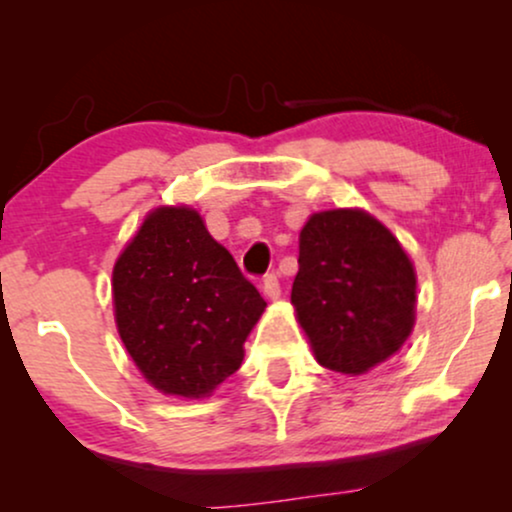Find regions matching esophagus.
I'll return each mask as SVG.
<instances>
[{
	"mask_svg": "<svg viewBox=\"0 0 512 512\" xmlns=\"http://www.w3.org/2000/svg\"><path fill=\"white\" fill-rule=\"evenodd\" d=\"M262 291H264V296L269 298V301H276V298L281 296V284H279V276H276L274 272L264 276V281H262Z\"/></svg>",
	"mask_w": 512,
	"mask_h": 512,
	"instance_id": "esophagus-1",
	"label": "esophagus"
}]
</instances>
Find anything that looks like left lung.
Listing matches in <instances>:
<instances>
[{"label": "left lung", "mask_w": 512, "mask_h": 512, "mask_svg": "<svg viewBox=\"0 0 512 512\" xmlns=\"http://www.w3.org/2000/svg\"><path fill=\"white\" fill-rule=\"evenodd\" d=\"M291 303L317 361L361 375L407 342L414 267L399 240L366 211H320L301 231Z\"/></svg>", "instance_id": "1"}]
</instances>
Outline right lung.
<instances>
[{
    "label": "right lung",
    "mask_w": 512,
    "mask_h": 512,
    "mask_svg": "<svg viewBox=\"0 0 512 512\" xmlns=\"http://www.w3.org/2000/svg\"><path fill=\"white\" fill-rule=\"evenodd\" d=\"M122 344L156 390L204 397L243 363L260 291L190 207L151 211L113 272Z\"/></svg>",
    "instance_id": "obj_1"
}]
</instances>
